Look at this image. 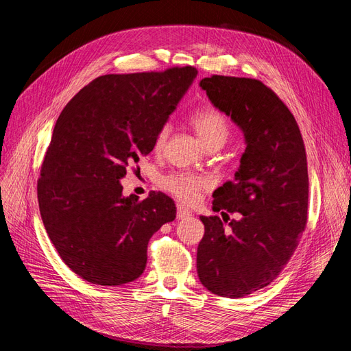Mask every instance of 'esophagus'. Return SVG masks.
<instances>
[{"mask_svg": "<svg viewBox=\"0 0 351 351\" xmlns=\"http://www.w3.org/2000/svg\"><path fill=\"white\" fill-rule=\"evenodd\" d=\"M189 217H192V210H190L186 206H183V205H178L177 206V218L184 219V218H189Z\"/></svg>", "mask_w": 351, "mask_h": 351, "instance_id": "obj_1", "label": "esophagus"}]
</instances>
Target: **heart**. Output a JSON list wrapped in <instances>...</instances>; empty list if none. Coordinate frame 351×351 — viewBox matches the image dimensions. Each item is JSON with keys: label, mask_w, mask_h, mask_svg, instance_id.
Listing matches in <instances>:
<instances>
[{"label": "heart", "mask_w": 351, "mask_h": 351, "mask_svg": "<svg viewBox=\"0 0 351 351\" xmlns=\"http://www.w3.org/2000/svg\"><path fill=\"white\" fill-rule=\"evenodd\" d=\"M190 124L193 125V129L200 137L202 143H204L208 149H210V147H217L218 149V147H221L227 142L230 136L228 121L226 117L217 110L205 108V110L196 111L192 117H190ZM169 132H171L169 124H164L159 127L154 141L155 149H161V147L165 145ZM162 184L168 192L176 195L180 200L190 204V202L196 200L199 190L206 186V182L205 178L195 174L176 173L165 177Z\"/></svg>", "instance_id": "1"}]
</instances>
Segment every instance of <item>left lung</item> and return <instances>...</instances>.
Wrapping results in <instances>:
<instances>
[{
    "label": "left lung",
    "mask_w": 351,
    "mask_h": 351,
    "mask_svg": "<svg viewBox=\"0 0 351 351\" xmlns=\"http://www.w3.org/2000/svg\"><path fill=\"white\" fill-rule=\"evenodd\" d=\"M199 84L239 125L246 149L234 180L212 195V210L239 218L226 229L217 215L200 217L197 275L210 293L239 299L277 278L299 244L309 199L304 143L290 110L262 82L210 76Z\"/></svg>",
    "instance_id": "left-lung-1"
}]
</instances>
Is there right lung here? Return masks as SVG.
<instances>
[{
    "label": "right lung",
    "mask_w": 351,
    "mask_h": 351,
    "mask_svg": "<svg viewBox=\"0 0 351 351\" xmlns=\"http://www.w3.org/2000/svg\"><path fill=\"white\" fill-rule=\"evenodd\" d=\"M196 76L195 67L105 74L60 114L40 168L38 202L60 258L83 280L98 285L137 280L151 237L176 219L171 197L124 196L120 180L154 149L159 127Z\"/></svg>",
    "instance_id": "right-lung-1"
}]
</instances>
